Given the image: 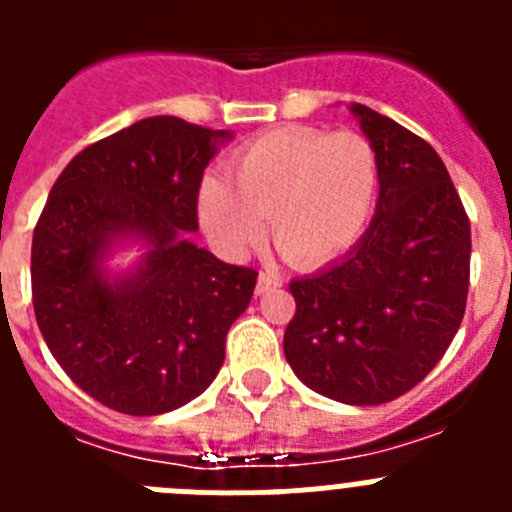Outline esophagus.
<instances>
[{
    "label": "esophagus",
    "instance_id": "esophagus-1",
    "mask_svg": "<svg viewBox=\"0 0 512 512\" xmlns=\"http://www.w3.org/2000/svg\"><path fill=\"white\" fill-rule=\"evenodd\" d=\"M282 287V279L274 277V274H259V279H256V295H266L269 289H277Z\"/></svg>",
    "mask_w": 512,
    "mask_h": 512
}]
</instances>
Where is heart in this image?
I'll return each instance as SVG.
<instances>
[{
    "label": "heart",
    "mask_w": 512,
    "mask_h": 512,
    "mask_svg": "<svg viewBox=\"0 0 512 512\" xmlns=\"http://www.w3.org/2000/svg\"><path fill=\"white\" fill-rule=\"evenodd\" d=\"M230 175L200 182L205 233L230 256L271 238L297 266H323L361 241L379 200V156L361 133L318 128L269 130L235 151Z\"/></svg>",
    "instance_id": "obj_1"
}]
</instances>
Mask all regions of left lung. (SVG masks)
<instances>
[{
    "mask_svg": "<svg viewBox=\"0 0 512 512\" xmlns=\"http://www.w3.org/2000/svg\"><path fill=\"white\" fill-rule=\"evenodd\" d=\"M379 156V200L361 241L295 279L284 356L302 384L343 405L413 390L446 354L469 292L472 233L441 156L366 104H348Z\"/></svg>",
    "mask_w": 512,
    "mask_h": 512,
    "instance_id": "obj_1",
    "label": "left lung"
}]
</instances>
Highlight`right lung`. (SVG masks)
Masks as SVG:
<instances>
[{"label": "right lung", "instance_id": "add662e5", "mask_svg": "<svg viewBox=\"0 0 512 512\" xmlns=\"http://www.w3.org/2000/svg\"><path fill=\"white\" fill-rule=\"evenodd\" d=\"M230 130L146 117L61 171L33 233L35 320L94 400L164 415L215 382L259 271L192 241L202 171ZM135 247L128 267L114 256Z\"/></svg>", "mask_w": 512, "mask_h": 512}]
</instances>
